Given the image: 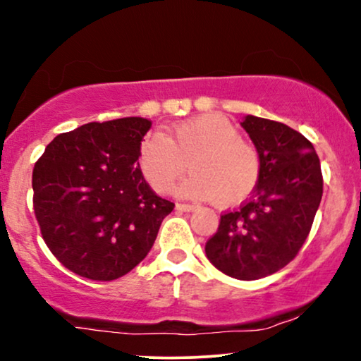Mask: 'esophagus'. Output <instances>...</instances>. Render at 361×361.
<instances>
[{
    "label": "esophagus",
    "instance_id": "34e87169",
    "mask_svg": "<svg viewBox=\"0 0 361 361\" xmlns=\"http://www.w3.org/2000/svg\"><path fill=\"white\" fill-rule=\"evenodd\" d=\"M198 207L196 204H190V203H176V209L178 212H193Z\"/></svg>",
    "mask_w": 361,
    "mask_h": 361
}]
</instances>
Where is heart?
Returning <instances> with one entry per match:
<instances>
[{
  "label": "heart",
  "mask_w": 361,
  "mask_h": 361,
  "mask_svg": "<svg viewBox=\"0 0 361 361\" xmlns=\"http://www.w3.org/2000/svg\"><path fill=\"white\" fill-rule=\"evenodd\" d=\"M193 170L178 190L181 196L214 200L233 207L248 198L262 175V157L226 116L208 113L178 123L168 135L141 141L138 165L157 193H170L185 171Z\"/></svg>",
  "instance_id": "heart-1"
}]
</instances>
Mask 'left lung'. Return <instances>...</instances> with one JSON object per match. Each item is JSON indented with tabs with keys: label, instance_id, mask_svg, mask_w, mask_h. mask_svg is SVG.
Returning <instances> with one entry per match:
<instances>
[{
	"label": "left lung",
	"instance_id": "8db88e82",
	"mask_svg": "<svg viewBox=\"0 0 361 361\" xmlns=\"http://www.w3.org/2000/svg\"><path fill=\"white\" fill-rule=\"evenodd\" d=\"M262 157L252 198L221 214L204 253L236 280H258L286 267L312 230L323 195L318 154L302 133L248 115L241 121Z\"/></svg>",
	"mask_w": 361,
	"mask_h": 361
}]
</instances>
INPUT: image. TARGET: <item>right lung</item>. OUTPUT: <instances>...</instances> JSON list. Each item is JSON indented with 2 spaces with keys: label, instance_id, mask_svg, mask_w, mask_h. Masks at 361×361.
Segmentation results:
<instances>
[{
  "label": "right lung",
  "instance_id": "add662e5",
  "mask_svg": "<svg viewBox=\"0 0 361 361\" xmlns=\"http://www.w3.org/2000/svg\"><path fill=\"white\" fill-rule=\"evenodd\" d=\"M147 118L93 121L61 133L33 170L41 236L59 263L94 281L116 280L147 257L175 203L140 170Z\"/></svg>",
  "mask_w": 361,
  "mask_h": 361
}]
</instances>
